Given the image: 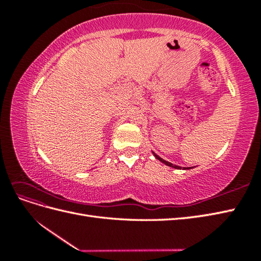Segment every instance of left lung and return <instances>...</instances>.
Masks as SVG:
<instances>
[{
	"label": "left lung",
	"instance_id": "1",
	"mask_svg": "<svg viewBox=\"0 0 261 261\" xmlns=\"http://www.w3.org/2000/svg\"><path fill=\"white\" fill-rule=\"evenodd\" d=\"M152 153H153V156L159 160V162H162V163H164L165 165H167V166H169V167H173V168H175V169H180L179 166H176V165H173V164L169 163V162H166V160H164L163 158H160V157L158 156V154H156L154 152H152ZM190 168H191V167H188V168H185V167H184L182 169H190Z\"/></svg>",
	"mask_w": 261,
	"mask_h": 261
}]
</instances>
